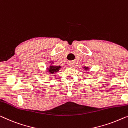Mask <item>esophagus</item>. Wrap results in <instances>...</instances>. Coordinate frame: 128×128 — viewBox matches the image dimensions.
Masks as SVG:
<instances>
[{
	"label": "esophagus",
	"instance_id": "34e87169",
	"mask_svg": "<svg viewBox=\"0 0 128 128\" xmlns=\"http://www.w3.org/2000/svg\"><path fill=\"white\" fill-rule=\"evenodd\" d=\"M68 66H70V67H72V66H74V64L72 62H68Z\"/></svg>",
	"mask_w": 128,
	"mask_h": 128
}]
</instances>
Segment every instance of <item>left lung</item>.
<instances>
[{"mask_svg":"<svg viewBox=\"0 0 128 128\" xmlns=\"http://www.w3.org/2000/svg\"><path fill=\"white\" fill-rule=\"evenodd\" d=\"M86 69H87V68H86Z\"/></svg>","mask_w":128,"mask_h":128,"instance_id":"obj_1","label":"left lung"}]
</instances>
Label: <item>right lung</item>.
<instances>
[{
	"instance_id": "obj_1",
	"label": "right lung",
	"mask_w": 128,
	"mask_h": 128,
	"mask_svg": "<svg viewBox=\"0 0 128 128\" xmlns=\"http://www.w3.org/2000/svg\"><path fill=\"white\" fill-rule=\"evenodd\" d=\"M60 68V66H50V68L48 70H49V72H50L51 74H54L55 72H58Z\"/></svg>"
}]
</instances>
